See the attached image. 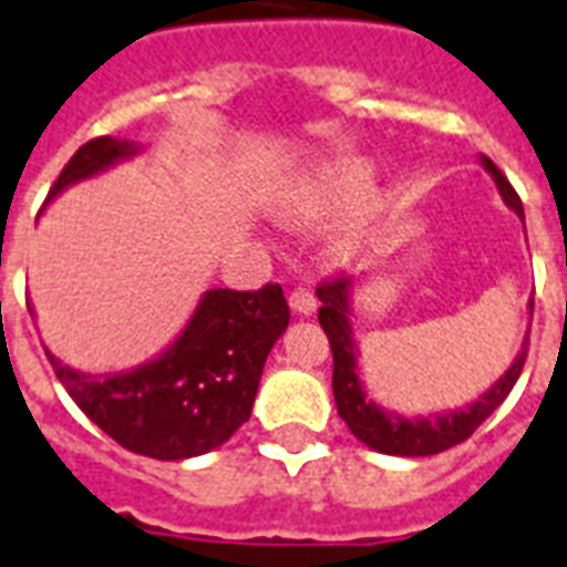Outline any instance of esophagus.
Wrapping results in <instances>:
<instances>
[{
    "label": "esophagus",
    "instance_id": "1",
    "mask_svg": "<svg viewBox=\"0 0 567 567\" xmlns=\"http://www.w3.org/2000/svg\"><path fill=\"white\" fill-rule=\"evenodd\" d=\"M288 302H291L293 315L311 317L317 311V297L311 288H293L291 297H288Z\"/></svg>",
    "mask_w": 567,
    "mask_h": 567
}]
</instances>
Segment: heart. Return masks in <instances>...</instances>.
Wrapping results in <instances>:
<instances>
[{"mask_svg": "<svg viewBox=\"0 0 567 567\" xmlns=\"http://www.w3.org/2000/svg\"><path fill=\"white\" fill-rule=\"evenodd\" d=\"M370 168L358 163L320 165L317 172L293 183L274 204L276 218L288 227H320L355 209L370 192Z\"/></svg>", "mask_w": 567, "mask_h": 567, "instance_id": "heart-1", "label": "heart"}]
</instances>
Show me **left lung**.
Instances as JSON below:
<instances>
[{
    "mask_svg": "<svg viewBox=\"0 0 567 567\" xmlns=\"http://www.w3.org/2000/svg\"><path fill=\"white\" fill-rule=\"evenodd\" d=\"M481 165L489 172V177L498 186L501 200L524 220L522 197L515 195L509 179L498 172V165L489 156H481ZM320 306V326L329 338L331 358H334V372H331V390H334V404H338L340 419L347 422L349 431L370 445L372 451L393 454V457H431L451 445L463 443L475 434L477 425L486 422L492 413L498 411V404L515 388V381L522 375L524 358H527V338H524L518 355L507 367V372L492 384L486 393H481L472 404L457 408V411L436 413V416H402V413L381 408L367 395V388L361 381V349H358L355 331H352V279L340 276L334 282H326L317 288ZM533 315V299H530Z\"/></svg>",
    "mask_w": 567,
    "mask_h": 567,
    "instance_id": "1",
    "label": "left lung"
}]
</instances>
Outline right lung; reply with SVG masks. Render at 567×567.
<instances>
[{"label":"right lung","mask_w":567,"mask_h":567,"mask_svg":"<svg viewBox=\"0 0 567 567\" xmlns=\"http://www.w3.org/2000/svg\"><path fill=\"white\" fill-rule=\"evenodd\" d=\"M140 151V142L116 136L86 142L60 172L49 200ZM29 311L34 315V308ZM288 320L279 285L261 291L212 288L197 299L177 338L140 367L84 372L49 349L45 355L72 402L122 449L154 460H188L224 445L250 419L265 361Z\"/></svg>","instance_id":"right-lung-1"}]
</instances>
